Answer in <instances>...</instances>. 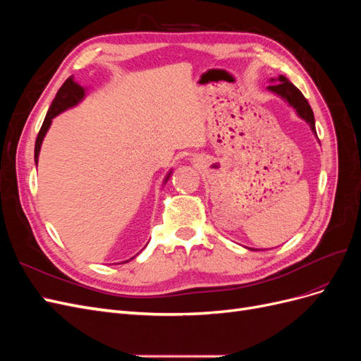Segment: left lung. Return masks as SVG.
I'll return each mask as SVG.
<instances>
[{
  "label": "left lung",
  "instance_id": "obj_1",
  "mask_svg": "<svg viewBox=\"0 0 361 361\" xmlns=\"http://www.w3.org/2000/svg\"><path fill=\"white\" fill-rule=\"evenodd\" d=\"M271 81H274L276 84L268 85V89L271 92H274L276 94L281 96L283 99H285L290 106H293L295 111L298 113V116L301 118H304L305 122L310 125V129L313 130V134L316 135L314 116H313V111H312V108H310L307 99H305V97L302 96V93L286 78V76H283V75H280L277 80H271Z\"/></svg>",
  "mask_w": 361,
  "mask_h": 361
}]
</instances>
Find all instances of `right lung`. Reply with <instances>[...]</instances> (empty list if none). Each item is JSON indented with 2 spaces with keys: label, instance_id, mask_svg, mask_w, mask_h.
I'll return each instance as SVG.
<instances>
[{
  "label": "right lung",
  "instance_id": "right-lung-1",
  "mask_svg": "<svg viewBox=\"0 0 361 361\" xmlns=\"http://www.w3.org/2000/svg\"><path fill=\"white\" fill-rule=\"evenodd\" d=\"M84 96H85V90L82 89L80 84H76L73 81V76H69V78L64 81V84L60 87V90L57 92V96L54 97V101H52V104L49 106V110L47 113L45 120H43V125H42L39 134H37V138H36V146H35L36 166H37V162H39V152H40L42 141H43V138H45V135L48 133L52 118L56 117V116H59L60 113H63L64 110H68V108H72L78 102H81ZM170 174L171 173H169V176L166 178V180L170 178ZM123 264H125V262H123Z\"/></svg>",
  "mask_w": 361,
  "mask_h": 361
}]
</instances>
